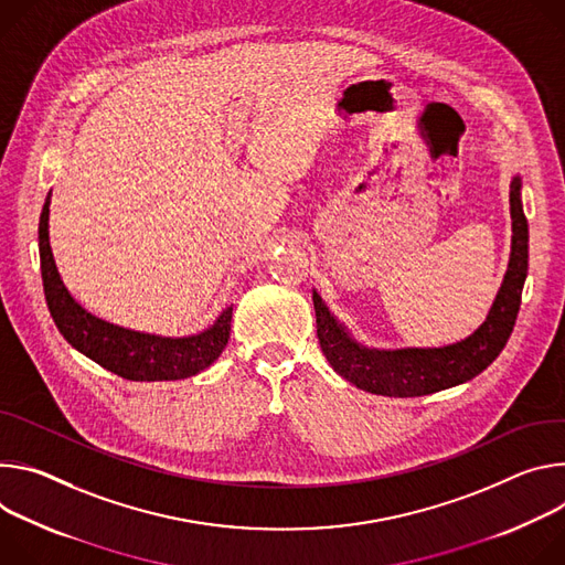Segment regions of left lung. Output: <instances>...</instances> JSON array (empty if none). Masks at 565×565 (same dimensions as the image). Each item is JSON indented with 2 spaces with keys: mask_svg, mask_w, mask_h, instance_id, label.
I'll use <instances>...</instances> for the list:
<instances>
[{
  "mask_svg": "<svg viewBox=\"0 0 565 565\" xmlns=\"http://www.w3.org/2000/svg\"><path fill=\"white\" fill-rule=\"evenodd\" d=\"M521 177L510 183L512 254L484 323L467 339L443 348H397L380 350L359 343L350 330L332 315L315 289L317 334L330 365L343 380L361 391L386 397H422L465 384L480 374L503 352L521 307L527 278V220L521 202Z\"/></svg>",
  "mask_w": 565,
  "mask_h": 565,
  "instance_id": "left-lung-1",
  "label": "left lung"
}]
</instances>
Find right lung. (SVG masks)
Listing matches in <instances>:
<instances>
[{"label": "right lung", "instance_id": "add662e5", "mask_svg": "<svg viewBox=\"0 0 565 565\" xmlns=\"http://www.w3.org/2000/svg\"><path fill=\"white\" fill-rule=\"evenodd\" d=\"M49 204L51 193L44 200L38 226L42 285L53 323L72 348L130 382H174L193 377L222 354L231 334L233 305L222 309L213 326L188 337L128 330L87 311L57 274L49 242Z\"/></svg>", "mask_w": 565, "mask_h": 565}]
</instances>
